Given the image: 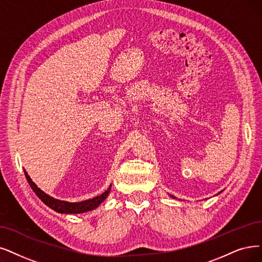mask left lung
Wrapping results in <instances>:
<instances>
[{
	"label": "left lung",
	"instance_id": "obj_1",
	"mask_svg": "<svg viewBox=\"0 0 262 262\" xmlns=\"http://www.w3.org/2000/svg\"><path fill=\"white\" fill-rule=\"evenodd\" d=\"M171 196H172V198H175V196H173V195H171Z\"/></svg>",
	"mask_w": 262,
	"mask_h": 262
}]
</instances>
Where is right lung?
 Segmentation results:
<instances>
[{
  "mask_svg": "<svg viewBox=\"0 0 262 262\" xmlns=\"http://www.w3.org/2000/svg\"><path fill=\"white\" fill-rule=\"evenodd\" d=\"M25 174H26V179H27L29 185L31 186L32 190L35 192V194L40 199V200L43 201L47 206L52 208L54 211H56L58 213H63V214H79V213H85V212H88L91 210H95L96 207H98L104 200H105L112 189V185H111L108 187V189L105 192H103L101 195H98L96 198L90 199V200H86L82 202L70 203V202H66V201H60V200H57V199L49 196L48 194L41 191L39 188H37V186L32 181H31V179L26 171H25Z\"/></svg>",
  "mask_w": 262,
  "mask_h": 262,
  "instance_id": "right-lung-1",
  "label": "right lung"
}]
</instances>
